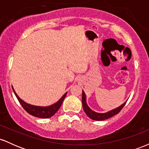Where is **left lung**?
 Returning <instances> with one entry per match:
<instances>
[{
  "label": "left lung",
  "mask_w": 149,
  "mask_h": 149,
  "mask_svg": "<svg viewBox=\"0 0 149 149\" xmlns=\"http://www.w3.org/2000/svg\"><path fill=\"white\" fill-rule=\"evenodd\" d=\"M82 104H83V110H84L86 115L88 116L90 118L95 120H106L109 118H111L112 116L118 113L121 111V109H122L124 107V106L125 105L126 102H125V103L123 104L122 105L120 106L119 107L116 108L115 109H113V110L110 111L109 112L103 113H97L92 111L88 106V104L86 103V96H85L84 91L83 90V95H82Z\"/></svg>",
  "instance_id": "left-lung-1"
}]
</instances>
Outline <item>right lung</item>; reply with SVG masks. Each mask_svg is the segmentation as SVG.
I'll return each mask as SVG.
<instances>
[{
    "mask_svg": "<svg viewBox=\"0 0 149 149\" xmlns=\"http://www.w3.org/2000/svg\"><path fill=\"white\" fill-rule=\"evenodd\" d=\"M12 88H13V87H12ZM13 90L15 96L17 97L18 101L19 102V103L21 104L22 107L24 108V109L26 111L29 113L31 115L37 118H49L54 116V114L57 112V111L59 109L63 101H64V98L66 97V94H67V92L65 93L64 95L61 97L60 100L58 101L57 102H56L55 104H52V105L49 106V107H37V106H33L31 105V104L26 103L25 102H24L23 100H21V99L18 97V95H17V93L15 92L13 88Z\"/></svg>",
    "mask_w": 149,
    "mask_h": 149,
    "instance_id": "right-lung-1",
    "label": "right lung"
}]
</instances>
